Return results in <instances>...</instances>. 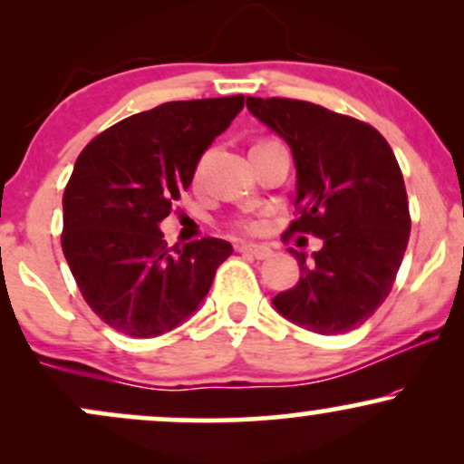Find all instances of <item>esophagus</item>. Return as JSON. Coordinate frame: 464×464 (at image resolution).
I'll return each mask as SVG.
<instances>
[{"mask_svg":"<svg viewBox=\"0 0 464 464\" xmlns=\"http://www.w3.org/2000/svg\"><path fill=\"white\" fill-rule=\"evenodd\" d=\"M237 250L244 255H250V257L255 259H268L270 255H273V250L268 246H257V244H239Z\"/></svg>","mask_w":464,"mask_h":464,"instance_id":"34e87169","label":"esophagus"}]
</instances>
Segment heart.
<instances>
[{
  "instance_id": "obj_1",
  "label": "heart",
  "mask_w": 464,
  "mask_h": 464,
  "mask_svg": "<svg viewBox=\"0 0 464 464\" xmlns=\"http://www.w3.org/2000/svg\"><path fill=\"white\" fill-rule=\"evenodd\" d=\"M237 228H242V231H257L259 225L257 222H237Z\"/></svg>"
}]
</instances>
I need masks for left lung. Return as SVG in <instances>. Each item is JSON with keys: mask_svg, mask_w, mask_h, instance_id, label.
I'll return each mask as SVG.
<instances>
[{"mask_svg": "<svg viewBox=\"0 0 464 464\" xmlns=\"http://www.w3.org/2000/svg\"><path fill=\"white\" fill-rule=\"evenodd\" d=\"M248 111L292 148L299 218L287 231L323 248L299 259L301 279L275 307L310 332L360 327L391 295L410 237L401 169L380 130L355 117L290 98H246Z\"/></svg>", "mask_w": 464, "mask_h": 464, "instance_id": "obj_1", "label": "left lung"}]
</instances>
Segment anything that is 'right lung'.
<instances>
[{
    "instance_id": "1",
    "label": "right lung",
    "mask_w": 464,
    "mask_h": 464,
    "mask_svg": "<svg viewBox=\"0 0 464 464\" xmlns=\"http://www.w3.org/2000/svg\"><path fill=\"white\" fill-rule=\"evenodd\" d=\"M244 95L165 102L100 132L63 194V253L87 305L132 338L183 323L233 246L202 237L168 246L159 222L191 185L200 154L228 129Z\"/></svg>"
}]
</instances>
